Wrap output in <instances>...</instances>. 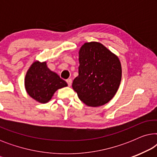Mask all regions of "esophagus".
Returning <instances> with one entry per match:
<instances>
[{
    "mask_svg": "<svg viewBox=\"0 0 157 157\" xmlns=\"http://www.w3.org/2000/svg\"><path fill=\"white\" fill-rule=\"evenodd\" d=\"M66 82H67L68 86H71V84H72V80L71 78L67 79V80H66Z\"/></svg>",
    "mask_w": 157,
    "mask_h": 157,
    "instance_id": "34e87169",
    "label": "esophagus"
}]
</instances>
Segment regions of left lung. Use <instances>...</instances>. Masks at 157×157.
I'll return each instance as SVG.
<instances>
[{
    "label": "left lung",
    "mask_w": 157,
    "mask_h": 157,
    "mask_svg": "<svg viewBox=\"0 0 157 157\" xmlns=\"http://www.w3.org/2000/svg\"><path fill=\"white\" fill-rule=\"evenodd\" d=\"M78 55V76L73 81V89L87 106L106 104L114 96L121 83L119 58L98 42L85 43Z\"/></svg>",
    "instance_id": "left-lung-1"
}]
</instances>
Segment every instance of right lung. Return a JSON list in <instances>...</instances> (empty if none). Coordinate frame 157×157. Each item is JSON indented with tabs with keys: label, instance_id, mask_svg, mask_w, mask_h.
<instances>
[{
	"label": "right lung",
	"instance_id": "obj_1",
	"mask_svg": "<svg viewBox=\"0 0 157 157\" xmlns=\"http://www.w3.org/2000/svg\"><path fill=\"white\" fill-rule=\"evenodd\" d=\"M67 86L65 81L47 67L46 62H34L25 75L27 93L33 99L43 104L50 101L58 89Z\"/></svg>",
	"mask_w": 157,
	"mask_h": 157
}]
</instances>
